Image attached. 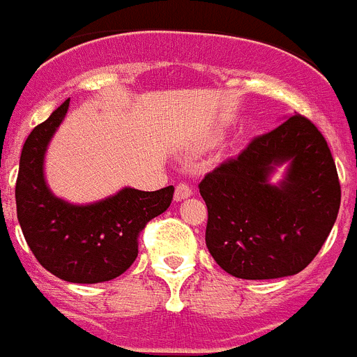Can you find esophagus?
<instances>
[{
	"label": "esophagus",
	"instance_id": "obj_1",
	"mask_svg": "<svg viewBox=\"0 0 357 357\" xmlns=\"http://www.w3.org/2000/svg\"><path fill=\"white\" fill-rule=\"evenodd\" d=\"M193 195V188L189 184H185V182H181V184L176 185L175 189V200L181 202V200H185V198H189Z\"/></svg>",
	"mask_w": 357,
	"mask_h": 357
}]
</instances>
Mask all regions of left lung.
I'll use <instances>...</instances> for the list:
<instances>
[{
    "mask_svg": "<svg viewBox=\"0 0 357 357\" xmlns=\"http://www.w3.org/2000/svg\"><path fill=\"white\" fill-rule=\"evenodd\" d=\"M284 162L285 181L270 185L269 175ZM198 188L211 255L227 273L248 280L302 272L326 243L342 202L326 137L301 114L254 137Z\"/></svg>",
    "mask_w": 357,
    "mask_h": 357,
    "instance_id": "1",
    "label": "left lung"
}]
</instances>
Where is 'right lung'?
<instances>
[{
	"label": "right lung",
	"instance_id": "add662e5",
	"mask_svg": "<svg viewBox=\"0 0 357 357\" xmlns=\"http://www.w3.org/2000/svg\"><path fill=\"white\" fill-rule=\"evenodd\" d=\"M68 107L66 100L24 141L15 182L17 220L40 266L68 282L96 284L130 268L137 257L139 232L168 209L175 188H123L89 206L56 198L44 181V153Z\"/></svg>",
	"mask_w": 357,
	"mask_h": 357
}]
</instances>
